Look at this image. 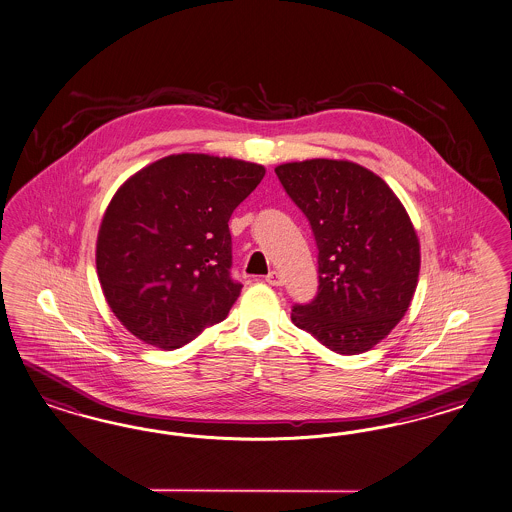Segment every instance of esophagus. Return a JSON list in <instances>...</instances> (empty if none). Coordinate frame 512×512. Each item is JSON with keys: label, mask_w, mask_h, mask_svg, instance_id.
<instances>
[{"label": "esophagus", "mask_w": 512, "mask_h": 512, "mask_svg": "<svg viewBox=\"0 0 512 512\" xmlns=\"http://www.w3.org/2000/svg\"><path fill=\"white\" fill-rule=\"evenodd\" d=\"M266 283L268 285H274V287H278V285H281L283 283V278H281V274L279 272H276V270H272L268 276H266Z\"/></svg>", "instance_id": "obj_1"}]
</instances>
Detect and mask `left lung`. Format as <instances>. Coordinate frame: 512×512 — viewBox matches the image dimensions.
Wrapping results in <instances>:
<instances>
[{
  "label": "left lung",
  "mask_w": 512,
  "mask_h": 512,
  "mask_svg": "<svg viewBox=\"0 0 512 512\" xmlns=\"http://www.w3.org/2000/svg\"><path fill=\"white\" fill-rule=\"evenodd\" d=\"M276 174L319 249L317 295L293 306V323L340 355L372 349L400 323L417 289L419 238L402 202L351 161L285 163Z\"/></svg>",
  "instance_id": "left-lung-1"
}]
</instances>
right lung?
<instances>
[{
  "instance_id": "right-lung-1",
  "label": "right lung",
  "mask_w": 512,
  "mask_h": 512,
  "mask_svg": "<svg viewBox=\"0 0 512 512\" xmlns=\"http://www.w3.org/2000/svg\"><path fill=\"white\" fill-rule=\"evenodd\" d=\"M263 176L257 163L178 154L116 191L95 261L110 310L133 336L172 351L229 315L242 289L229 219Z\"/></svg>"
}]
</instances>
